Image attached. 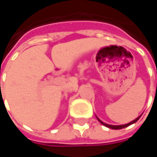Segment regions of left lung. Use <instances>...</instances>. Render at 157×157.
Here are the masks:
<instances>
[{"label": "left lung", "instance_id": "obj_1", "mask_svg": "<svg viewBox=\"0 0 157 157\" xmlns=\"http://www.w3.org/2000/svg\"><path fill=\"white\" fill-rule=\"evenodd\" d=\"M97 117V116H96ZM140 117H141V115L139 116V117H137L136 119H135L134 121H130L129 123L128 124H124V125H117V126H115V125H110V124H106V123H104L102 121H100L99 118L97 117V120L100 121V123L102 124V125H104L105 127H106V128H112V129H121V128H127V127H128V126H130V125H132V124L136 123V121L140 119Z\"/></svg>", "mask_w": 157, "mask_h": 157}]
</instances>
